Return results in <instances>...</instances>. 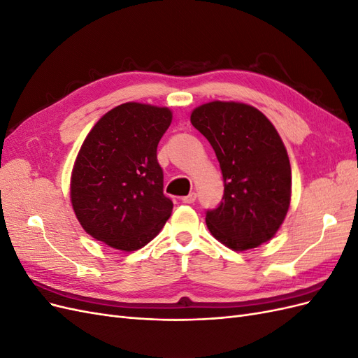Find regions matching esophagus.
Segmentation results:
<instances>
[{"mask_svg":"<svg viewBox=\"0 0 358 358\" xmlns=\"http://www.w3.org/2000/svg\"><path fill=\"white\" fill-rule=\"evenodd\" d=\"M196 199H197V194H196V192H189L188 196L182 197V201H183V203H187V204H191V203L196 201Z\"/></svg>","mask_w":358,"mask_h":358,"instance_id":"obj_1","label":"esophagus"}]
</instances>
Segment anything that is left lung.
<instances>
[{"mask_svg":"<svg viewBox=\"0 0 358 358\" xmlns=\"http://www.w3.org/2000/svg\"><path fill=\"white\" fill-rule=\"evenodd\" d=\"M209 140L224 179V197L206 215L210 234L233 251L272 239L291 201V166L273 124L254 106L210 101L191 112Z\"/></svg>","mask_w":358,"mask_h":358,"instance_id":"8db88e82","label":"left lung"}]
</instances>
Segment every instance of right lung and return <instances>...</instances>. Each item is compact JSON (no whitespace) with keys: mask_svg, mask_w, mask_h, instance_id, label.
<instances>
[{"mask_svg":"<svg viewBox=\"0 0 358 358\" xmlns=\"http://www.w3.org/2000/svg\"><path fill=\"white\" fill-rule=\"evenodd\" d=\"M171 117L169 107L124 103L103 115L83 140L70 199L76 218L94 239L137 251L170 218L173 203L162 192L157 146Z\"/></svg>","mask_w":358,"mask_h":358,"instance_id":"obj_1","label":"right lung"}]
</instances>
